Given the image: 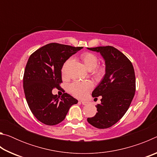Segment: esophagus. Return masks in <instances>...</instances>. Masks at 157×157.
I'll return each mask as SVG.
<instances>
[{
    "label": "esophagus",
    "instance_id": "esophagus-1",
    "mask_svg": "<svg viewBox=\"0 0 157 157\" xmlns=\"http://www.w3.org/2000/svg\"><path fill=\"white\" fill-rule=\"evenodd\" d=\"M80 102L82 103V105H88L89 104V102H87V101H84V100H81L80 101Z\"/></svg>",
    "mask_w": 157,
    "mask_h": 157
}]
</instances>
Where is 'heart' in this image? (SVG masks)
<instances>
[{"label":"heart","instance_id":"b5f03b06","mask_svg":"<svg viewBox=\"0 0 157 157\" xmlns=\"http://www.w3.org/2000/svg\"><path fill=\"white\" fill-rule=\"evenodd\" d=\"M81 58L84 66L89 69H94L95 75L98 78H101L105 73V68L104 66H97L98 63V58L94 53L84 52L81 55ZM71 61L69 59L66 61L62 68V73L65 74L66 66ZM93 88V84L90 81H75L69 86V91L73 95L78 98H83Z\"/></svg>","mask_w":157,"mask_h":157}]
</instances>
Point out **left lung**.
<instances>
[{
  "mask_svg": "<svg viewBox=\"0 0 157 157\" xmlns=\"http://www.w3.org/2000/svg\"><path fill=\"white\" fill-rule=\"evenodd\" d=\"M100 52L105 62V74L92 92V96H102L95 106L98 112L87 121L98 129L113 125L122 118L131 104L136 91V78L132 62L113 46L87 48Z\"/></svg>",
  "mask_w": 157,
  "mask_h": 157,
  "instance_id": "left-lung-1",
  "label": "left lung"
}]
</instances>
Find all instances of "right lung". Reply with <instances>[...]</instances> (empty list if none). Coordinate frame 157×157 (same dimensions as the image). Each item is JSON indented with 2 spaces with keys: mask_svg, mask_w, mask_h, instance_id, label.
Masks as SVG:
<instances>
[{
  "mask_svg": "<svg viewBox=\"0 0 157 157\" xmlns=\"http://www.w3.org/2000/svg\"><path fill=\"white\" fill-rule=\"evenodd\" d=\"M83 48L51 43L36 50L29 57L23 75V89L29 108L37 120L55 125L64 120L69 109L78 100L66 93L53 95L60 88L62 68L69 57Z\"/></svg>",
  "mask_w": 157,
  "mask_h": 157,
  "instance_id": "1",
  "label": "right lung"
}]
</instances>
